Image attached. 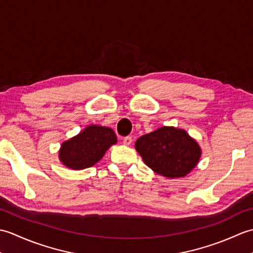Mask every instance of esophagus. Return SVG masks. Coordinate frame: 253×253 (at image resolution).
Segmentation results:
<instances>
[{
	"instance_id": "obj_1",
	"label": "esophagus",
	"mask_w": 253,
	"mask_h": 253,
	"mask_svg": "<svg viewBox=\"0 0 253 253\" xmlns=\"http://www.w3.org/2000/svg\"><path fill=\"white\" fill-rule=\"evenodd\" d=\"M131 142H132V139H131V137H129V136L125 137V138L123 139V143L125 144V146H130Z\"/></svg>"
}]
</instances>
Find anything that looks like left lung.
Instances as JSON below:
<instances>
[{
    "mask_svg": "<svg viewBox=\"0 0 253 253\" xmlns=\"http://www.w3.org/2000/svg\"><path fill=\"white\" fill-rule=\"evenodd\" d=\"M135 148L147 166L168 178L186 177L202 154L201 147L189 133L173 126L160 127L138 138Z\"/></svg>",
    "mask_w": 253,
    "mask_h": 253,
    "instance_id": "8db88e82",
    "label": "left lung"
}]
</instances>
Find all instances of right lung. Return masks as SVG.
<instances>
[{
  "label": "right lung",
  "instance_id": "1",
  "mask_svg": "<svg viewBox=\"0 0 253 253\" xmlns=\"http://www.w3.org/2000/svg\"><path fill=\"white\" fill-rule=\"evenodd\" d=\"M116 143L117 137L112 128L89 125L61 144L58 159L67 169L82 170L98 163Z\"/></svg>",
  "mask_w": 253,
  "mask_h": 253
}]
</instances>
